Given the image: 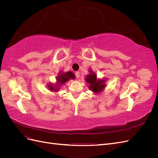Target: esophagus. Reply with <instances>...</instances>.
I'll return each mask as SVG.
<instances>
[{
    "label": "esophagus",
    "instance_id": "1",
    "mask_svg": "<svg viewBox=\"0 0 158 158\" xmlns=\"http://www.w3.org/2000/svg\"><path fill=\"white\" fill-rule=\"evenodd\" d=\"M75 76H76V78L78 79L80 78V73H79V72H76Z\"/></svg>",
    "mask_w": 158,
    "mask_h": 158
}]
</instances>
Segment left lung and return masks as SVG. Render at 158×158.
<instances>
[{
    "mask_svg": "<svg viewBox=\"0 0 158 158\" xmlns=\"http://www.w3.org/2000/svg\"><path fill=\"white\" fill-rule=\"evenodd\" d=\"M86 76V82L89 84V88L95 93H99L106 87L104 80H97V76L93 72Z\"/></svg>",
    "mask_w": 158,
    "mask_h": 158,
    "instance_id": "left-lung-1",
    "label": "left lung"
}]
</instances>
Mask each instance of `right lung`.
<instances>
[{
  "instance_id": "add662e5",
  "label": "right lung",
  "mask_w": 158,
  "mask_h": 158,
  "mask_svg": "<svg viewBox=\"0 0 158 158\" xmlns=\"http://www.w3.org/2000/svg\"><path fill=\"white\" fill-rule=\"evenodd\" d=\"M75 76L73 73L69 71L66 73H61L56 77V85H53L51 84H49L48 85V88L51 91H54V92H58L59 90V87L60 85L64 84L67 82L70 79H74Z\"/></svg>"
}]
</instances>
